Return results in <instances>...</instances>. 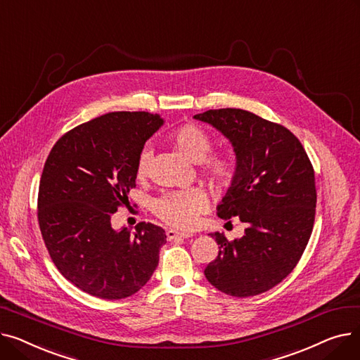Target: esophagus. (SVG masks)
Segmentation results:
<instances>
[{"instance_id": "obj_1", "label": "esophagus", "mask_w": 360, "mask_h": 360, "mask_svg": "<svg viewBox=\"0 0 360 360\" xmlns=\"http://www.w3.org/2000/svg\"><path fill=\"white\" fill-rule=\"evenodd\" d=\"M166 236L169 240H174V239H178V238H182V239H188V238H193L194 235L193 233H186V232H178V231H167L166 232Z\"/></svg>"}]
</instances>
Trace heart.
<instances>
[{"instance_id":"b5f03b06","label":"heart","mask_w":360,"mask_h":360,"mask_svg":"<svg viewBox=\"0 0 360 360\" xmlns=\"http://www.w3.org/2000/svg\"><path fill=\"white\" fill-rule=\"evenodd\" d=\"M170 143L175 146L179 153L190 162H204L205 170L220 185L229 186L235 182L238 175L236 162L231 156H212V139L207 132L195 125L185 124L178 127L170 134ZM151 159V150L143 148L137 158L136 174L144 178L148 174ZM156 214L166 223L181 229H191L197 226L200 214L205 210V197L195 190L185 193L166 194L153 204Z\"/></svg>"}]
</instances>
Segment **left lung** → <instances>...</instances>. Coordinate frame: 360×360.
<instances>
[{"label":"left lung","mask_w":360,"mask_h":360,"mask_svg":"<svg viewBox=\"0 0 360 360\" xmlns=\"http://www.w3.org/2000/svg\"><path fill=\"white\" fill-rule=\"evenodd\" d=\"M194 118L220 131L236 156L238 175L217 205V216L247 224L245 235L232 242L212 233L219 255L205 267V278L236 297L267 292L292 273L311 238L314 167L288 128L252 112L210 109Z\"/></svg>","instance_id":"8db88e82"}]
</instances>
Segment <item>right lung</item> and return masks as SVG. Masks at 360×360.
<instances>
[{"label": "right lung", "mask_w": 360, "mask_h": 360, "mask_svg": "<svg viewBox=\"0 0 360 360\" xmlns=\"http://www.w3.org/2000/svg\"><path fill=\"white\" fill-rule=\"evenodd\" d=\"M148 112H110L64 134L45 162L37 220L60 273L80 290L106 300L139 292L159 264L160 226L141 221L131 232L110 224L128 205L146 141L163 125Z\"/></svg>", "instance_id": "obj_1"}]
</instances>
